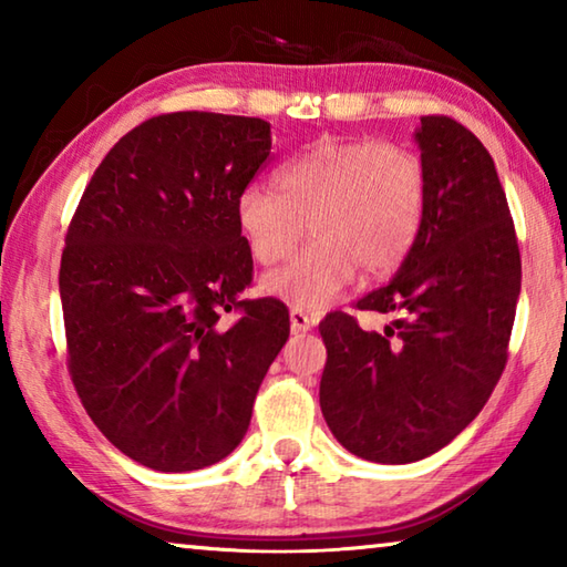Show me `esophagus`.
Instances as JSON below:
<instances>
[{
  "label": "esophagus",
  "instance_id": "obj_1",
  "mask_svg": "<svg viewBox=\"0 0 567 567\" xmlns=\"http://www.w3.org/2000/svg\"><path fill=\"white\" fill-rule=\"evenodd\" d=\"M290 324H292V332H305V330L312 328L315 320L305 310H300V307H292V310H290Z\"/></svg>",
  "mask_w": 567,
  "mask_h": 567
}]
</instances>
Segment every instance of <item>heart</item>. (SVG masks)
Returning <instances> with one entry per match:
<instances>
[{"label": "heart", "instance_id": "obj_1", "mask_svg": "<svg viewBox=\"0 0 567 567\" xmlns=\"http://www.w3.org/2000/svg\"><path fill=\"white\" fill-rule=\"evenodd\" d=\"M275 187L239 192L237 225L260 265L285 260L307 225L310 245L265 277L267 292L300 310L338 300L358 267L395 270L425 223V165L398 142L318 140L277 167Z\"/></svg>", "mask_w": 567, "mask_h": 567}]
</instances>
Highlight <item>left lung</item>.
<instances>
[{"label": "left lung", "mask_w": 567, "mask_h": 567, "mask_svg": "<svg viewBox=\"0 0 567 567\" xmlns=\"http://www.w3.org/2000/svg\"><path fill=\"white\" fill-rule=\"evenodd\" d=\"M417 130L427 209L415 247L362 312L392 315L368 332L324 315L320 408L332 435L370 463L437 453L477 417L501 380L520 295V247L491 152L445 114Z\"/></svg>", "instance_id": "8db88e82"}]
</instances>
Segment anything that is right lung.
<instances>
[{"label":"right lung","mask_w":567,"mask_h":567,"mask_svg":"<svg viewBox=\"0 0 567 567\" xmlns=\"http://www.w3.org/2000/svg\"><path fill=\"white\" fill-rule=\"evenodd\" d=\"M270 147L260 117L157 114L107 152L66 229V370L100 433L159 473L215 465L243 443L290 338L280 300H243L252 252L237 197Z\"/></svg>","instance_id":"right-lung-1"}]
</instances>
